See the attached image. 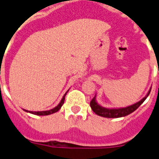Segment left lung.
Segmentation results:
<instances>
[{
    "instance_id": "1",
    "label": "left lung",
    "mask_w": 159,
    "mask_h": 159,
    "mask_svg": "<svg viewBox=\"0 0 159 159\" xmlns=\"http://www.w3.org/2000/svg\"><path fill=\"white\" fill-rule=\"evenodd\" d=\"M151 90L149 91V92L147 93V95H146L144 98H143L142 100H140L139 102H138L135 104H133L131 106L127 107L124 108H118V109H107V108L102 107L101 106H99L98 103L95 101V96L94 97L93 99L91 100L90 102V106L92 107V111L95 112L96 115L99 116H102V117H106V118H120L123 117V116H128L130 113L134 112L136 109L139 108V107L143 103L145 99H147V96L149 95L150 92H151Z\"/></svg>"
}]
</instances>
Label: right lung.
<instances>
[{
  "label": "right lung",
  "mask_w": 159,
  "mask_h": 159,
  "mask_svg": "<svg viewBox=\"0 0 159 159\" xmlns=\"http://www.w3.org/2000/svg\"><path fill=\"white\" fill-rule=\"evenodd\" d=\"M67 92L64 94V97H63V99H61V101H60V102L59 103L58 106H57L56 107L53 108V109H51V110H49V111H26V110H25V111L29 112V113H31V114H33V115H36V116H48V115H51V114L56 113V112H57L59 110H60V108H61V107H62V105L64 104V99H65V95H66V94H67Z\"/></svg>",
  "instance_id": "add662e5"
}]
</instances>
